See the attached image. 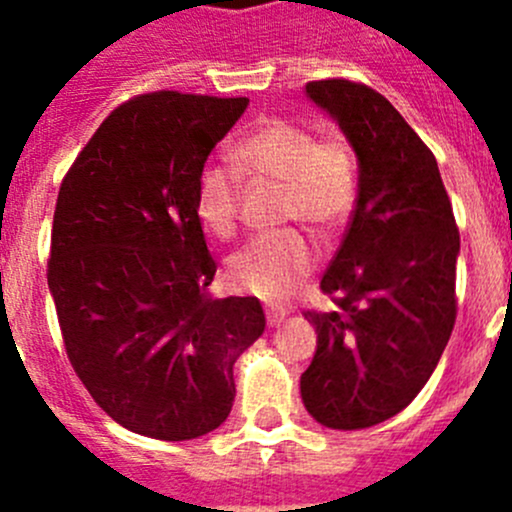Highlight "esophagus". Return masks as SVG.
I'll list each match as a JSON object with an SVG mask.
<instances>
[{
  "mask_svg": "<svg viewBox=\"0 0 512 512\" xmlns=\"http://www.w3.org/2000/svg\"><path fill=\"white\" fill-rule=\"evenodd\" d=\"M265 314H267V324H270V327H275V324H280L282 319L287 317L289 309L287 307H267Z\"/></svg>",
  "mask_w": 512,
  "mask_h": 512,
  "instance_id": "1",
  "label": "esophagus"
}]
</instances>
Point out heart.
Returning a JSON list of instances; mask_svg holds the SVG:
<instances>
[{
  "label": "heart",
  "instance_id": "obj_1",
  "mask_svg": "<svg viewBox=\"0 0 512 512\" xmlns=\"http://www.w3.org/2000/svg\"><path fill=\"white\" fill-rule=\"evenodd\" d=\"M237 168L260 185L282 190V223H302L329 240L349 223L359 198V165L347 138H319L289 118H267L235 148ZM242 178L232 165L200 170L195 215L215 237L237 230ZM314 267V250L299 232L255 237L227 257V280L265 299L285 297Z\"/></svg>",
  "mask_w": 512,
  "mask_h": 512
}]
</instances>
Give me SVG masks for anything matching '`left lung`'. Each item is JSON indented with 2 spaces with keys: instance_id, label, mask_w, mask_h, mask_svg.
I'll use <instances>...</instances> for the list:
<instances>
[{
  "instance_id": "obj_1",
  "label": "left lung",
  "mask_w": 512,
  "mask_h": 512,
  "mask_svg": "<svg viewBox=\"0 0 512 512\" xmlns=\"http://www.w3.org/2000/svg\"><path fill=\"white\" fill-rule=\"evenodd\" d=\"M359 158V198L322 277L329 312L307 309L317 352L299 379L322 426L354 431L396 416L436 369L458 312L461 250L436 156L371 86L309 81Z\"/></svg>"
}]
</instances>
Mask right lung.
<instances>
[{
    "label": "right lung",
    "mask_w": 512,
    "mask_h": 512,
    "mask_svg": "<svg viewBox=\"0 0 512 512\" xmlns=\"http://www.w3.org/2000/svg\"><path fill=\"white\" fill-rule=\"evenodd\" d=\"M250 98L138 94L61 180L46 267L64 349L123 428L188 441L225 421L232 364L262 332L257 297L213 299L195 215L200 170Z\"/></svg>",
    "instance_id": "add662e5"
}]
</instances>
